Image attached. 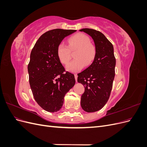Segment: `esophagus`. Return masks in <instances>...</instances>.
I'll return each instance as SVG.
<instances>
[{
    "instance_id": "1",
    "label": "esophagus",
    "mask_w": 147,
    "mask_h": 147,
    "mask_svg": "<svg viewBox=\"0 0 147 147\" xmlns=\"http://www.w3.org/2000/svg\"><path fill=\"white\" fill-rule=\"evenodd\" d=\"M74 76H75V81L77 82V77H78L77 74H75Z\"/></svg>"
}]
</instances>
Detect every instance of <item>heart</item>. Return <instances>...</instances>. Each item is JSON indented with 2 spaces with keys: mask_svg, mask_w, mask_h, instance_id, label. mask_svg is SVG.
<instances>
[{
  "mask_svg": "<svg viewBox=\"0 0 147 147\" xmlns=\"http://www.w3.org/2000/svg\"><path fill=\"white\" fill-rule=\"evenodd\" d=\"M69 48L64 43L59 44L57 48V56L63 64H67L71 58L70 51L77 50L72 61L66 66L69 72H77L82 70L84 66L90 65L94 60L96 50L94 45L90 43V40L86 35L78 33L70 37L68 40Z\"/></svg>",
  "mask_w": 147,
  "mask_h": 147,
  "instance_id": "obj_1",
  "label": "heart"
}]
</instances>
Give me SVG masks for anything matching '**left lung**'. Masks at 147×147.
<instances>
[{
	"label": "left lung",
	"mask_w": 147,
	"mask_h": 147,
	"mask_svg": "<svg viewBox=\"0 0 147 147\" xmlns=\"http://www.w3.org/2000/svg\"><path fill=\"white\" fill-rule=\"evenodd\" d=\"M92 37L96 55L92 63L78 74L77 81L84 86L81 106L86 112L100 110L107 102L115 77L116 59L113 47L105 35L98 30L84 28L80 30Z\"/></svg>",
	"instance_id": "left-lung-1"
}]
</instances>
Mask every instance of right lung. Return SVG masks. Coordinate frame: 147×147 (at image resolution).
<instances>
[{"instance_id": "obj_1", "label": "right lung", "mask_w": 147, "mask_h": 147, "mask_svg": "<svg viewBox=\"0 0 147 147\" xmlns=\"http://www.w3.org/2000/svg\"><path fill=\"white\" fill-rule=\"evenodd\" d=\"M76 30L56 29L42 34L30 53L28 70L34 99L49 112L59 111L65 94L75 83L74 75L65 72L57 56L59 44Z\"/></svg>"}]
</instances>
